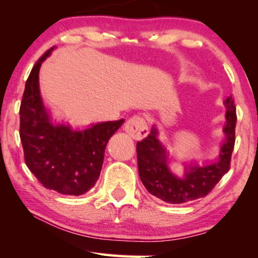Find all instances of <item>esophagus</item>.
I'll return each mask as SVG.
<instances>
[{
	"label": "esophagus",
	"instance_id": "1",
	"mask_svg": "<svg viewBox=\"0 0 258 258\" xmlns=\"http://www.w3.org/2000/svg\"><path fill=\"white\" fill-rule=\"evenodd\" d=\"M124 132L134 139L141 141L149 135V125H147L144 117L135 115L125 122Z\"/></svg>",
	"mask_w": 258,
	"mask_h": 258
}]
</instances>
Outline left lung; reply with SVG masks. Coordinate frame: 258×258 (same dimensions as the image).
<instances>
[{
  "mask_svg": "<svg viewBox=\"0 0 258 258\" xmlns=\"http://www.w3.org/2000/svg\"><path fill=\"white\" fill-rule=\"evenodd\" d=\"M226 106L225 139L221 153L214 161L185 166L183 175H175L169 168V152L158 139L153 126L149 136L137 142V162L142 183L152 196L167 204H185L206 197L230 169L235 142L236 113L232 97Z\"/></svg>",
  "mask_w": 258,
  "mask_h": 258,
  "instance_id": "obj_1",
  "label": "left lung"
}]
</instances>
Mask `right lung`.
Wrapping results in <instances>:
<instances>
[{
  "mask_svg": "<svg viewBox=\"0 0 258 258\" xmlns=\"http://www.w3.org/2000/svg\"><path fill=\"white\" fill-rule=\"evenodd\" d=\"M50 48L33 66L20 104L19 135L25 162L45 188L66 196H81L98 180L108 139L124 120L74 128L56 122L40 95L39 72Z\"/></svg>",
  "mask_w": 258,
  "mask_h": 258,
  "instance_id": "1",
  "label": "right lung"
}]
</instances>
